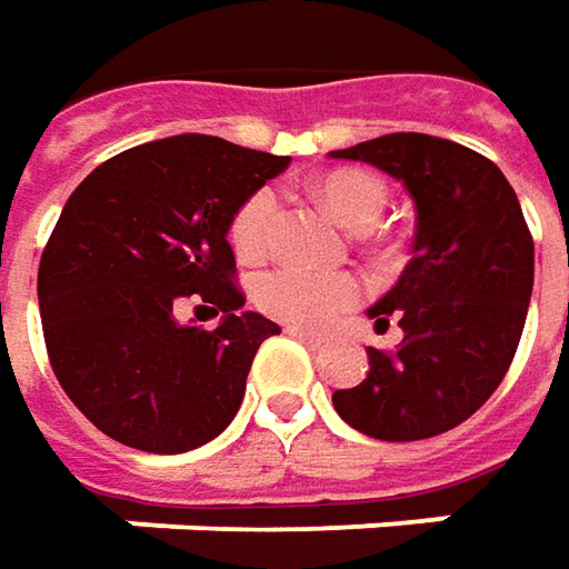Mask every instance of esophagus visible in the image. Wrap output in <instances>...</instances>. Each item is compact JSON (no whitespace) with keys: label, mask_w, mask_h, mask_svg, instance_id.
Wrapping results in <instances>:
<instances>
[{"label":"esophagus","mask_w":569,"mask_h":569,"mask_svg":"<svg viewBox=\"0 0 569 569\" xmlns=\"http://www.w3.org/2000/svg\"><path fill=\"white\" fill-rule=\"evenodd\" d=\"M286 333H289V337H296V340H302V343L311 346V349H321L323 346V337L311 333V330H302V327H286Z\"/></svg>","instance_id":"34e87169"}]
</instances>
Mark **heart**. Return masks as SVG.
<instances>
[{
	"instance_id": "heart-1",
	"label": "heart",
	"mask_w": 569,
	"mask_h": 569,
	"mask_svg": "<svg viewBox=\"0 0 569 569\" xmlns=\"http://www.w3.org/2000/svg\"><path fill=\"white\" fill-rule=\"evenodd\" d=\"M315 191L343 223H375L387 207V188L378 176L362 169H337L315 182ZM280 213V198L273 188L251 191L236 207L229 223V242L242 261H258L270 246L273 226ZM365 296L362 277L356 273H323L305 267H277L254 280V305L283 323L296 327H323L340 311L352 308Z\"/></svg>"
}]
</instances>
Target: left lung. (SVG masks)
Listing matches in <instances>:
<instances>
[{"label": "left lung", "mask_w": 569, "mask_h": 569, "mask_svg": "<svg viewBox=\"0 0 569 569\" xmlns=\"http://www.w3.org/2000/svg\"><path fill=\"white\" fill-rule=\"evenodd\" d=\"M333 157L390 172L419 210L412 261L368 311L378 333L400 323L402 343L368 349V378L337 390L333 409L378 441L443 435L485 406L517 356L536 273L517 191L488 157L419 131Z\"/></svg>", "instance_id": "1"}]
</instances>
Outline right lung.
Wrapping results in <instances>:
<instances>
[{"instance_id": "add662e5", "label": "right lung", "mask_w": 569, "mask_h": 569, "mask_svg": "<svg viewBox=\"0 0 569 569\" xmlns=\"http://www.w3.org/2000/svg\"><path fill=\"white\" fill-rule=\"evenodd\" d=\"M289 157L176 134L109 157L71 191L37 270L52 371L112 441L186 453L213 441L246 397L258 346L280 333L242 311L236 207ZM191 298L224 323L174 321Z\"/></svg>"}]
</instances>
